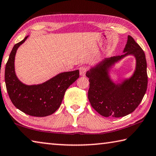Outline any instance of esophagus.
<instances>
[{"label": "esophagus", "mask_w": 156, "mask_h": 156, "mask_svg": "<svg viewBox=\"0 0 156 156\" xmlns=\"http://www.w3.org/2000/svg\"><path fill=\"white\" fill-rule=\"evenodd\" d=\"M79 71H80V75L81 76H84L86 74L87 71V68L86 67H80L79 68Z\"/></svg>", "instance_id": "34e87169"}]
</instances>
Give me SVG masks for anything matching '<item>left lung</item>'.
Segmentation results:
<instances>
[{
  "label": "left lung",
  "instance_id": "obj_1",
  "mask_svg": "<svg viewBox=\"0 0 156 156\" xmlns=\"http://www.w3.org/2000/svg\"><path fill=\"white\" fill-rule=\"evenodd\" d=\"M124 54L106 58L86 73L89 78L88 99L91 107L105 117H123L133 112L146 93L148 83L144 52L131 36H128ZM127 55H133L136 68L132 77L121 84L113 83L108 69Z\"/></svg>",
  "mask_w": 156,
  "mask_h": 156
}]
</instances>
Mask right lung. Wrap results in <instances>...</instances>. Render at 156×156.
<instances>
[{
  "instance_id": "add662e5",
  "label": "right lung",
  "mask_w": 156,
  "mask_h": 156,
  "mask_svg": "<svg viewBox=\"0 0 156 156\" xmlns=\"http://www.w3.org/2000/svg\"><path fill=\"white\" fill-rule=\"evenodd\" d=\"M27 37L16 44L10 53L5 66V84L9 98L17 109L31 116L44 117L60 107L66 90L79 78V70L60 73L41 84L21 83L15 73L14 59L18 47Z\"/></svg>"
}]
</instances>
